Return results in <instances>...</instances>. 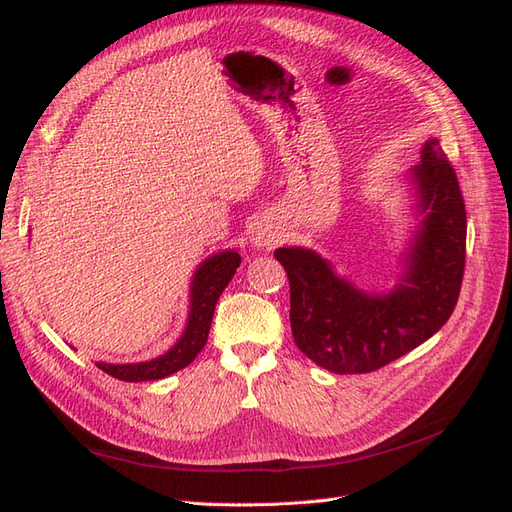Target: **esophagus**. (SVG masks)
<instances>
[{
  "instance_id": "34e87169",
  "label": "esophagus",
  "mask_w": 512,
  "mask_h": 512,
  "mask_svg": "<svg viewBox=\"0 0 512 512\" xmlns=\"http://www.w3.org/2000/svg\"><path fill=\"white\" fill-rule=\"evenodd\" d=\"M280 239H282L280 232H275V230L265 228V226H260L254 232V245L262 247V250H271V247H275L277 243H280Z\"/></svg>"
}]
</instances>
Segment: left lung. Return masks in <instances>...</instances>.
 Segmentation results:
<instances>
[{
	"instance_id": "obj_1",
	"label": "left lung",
	"mask_w": 512,
	"mask_h": 512,
	"mask_svg": "<svg viewBox=\"0 0 512 512\" xmlns=\"http://www.w3.org/2000/svg\"><path fill=\"white\" fill-rule=\"evenodd\" d=\"M425 218L391 292L369 294L303 247H280L290 282L294 344L333 374H369L438 333L451 318L466 267V205L455 168L436 138L412 168Z\"/></svg>"
}]
</instances>
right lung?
Instances as JSON below:
<instances>
[{"label": "right lung", "mask_w": 512, "mask_h": 512, "mask_svg": "<svg viewBox=\"0 0 512 512\" xmlns=\"http://www.w3.org/2000/svg\"><path fill=\"white\" fill-rule=\"evenodd\" d=\"M241 265V256L235 250L220 252L207 258L194 273L192 288H190V316L185 331L179 337V342L164 352L158 359L145 363H96L108 376H113L123 382H147V380H162L175 371L188 367L196 354L205 348L211 320L215 312L220 294L228 286Z\"/></svg>", "instance_id": "1"}]
</instances>
